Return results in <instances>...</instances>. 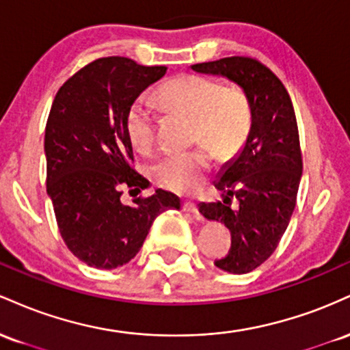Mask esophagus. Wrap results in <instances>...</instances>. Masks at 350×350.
<instances>
[{"instance_id": "obj_1", "label": "esophagus", "mask_w": 350, "mask_h": 350, "mask_svg": "<svg viewBox=\"0 0 350 350\" xmlns=\"http://www.w3.org/2000/svg\"><path fill=\"white\" fill-rule=\"evenodd\" d=\"M184 211L189 212V214H192V215H194L196 219H200V214H199L198 204L191 202V200H186V202H184Z\"/></svg>"}]
</instances>
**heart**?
<instances>
[{
	"label": "heart",
	"instance_id": "heart-1",
	"mask_svg": "<svg viewBox=\"0 0 350 350\" xmlns=\"http://www.w3.org/2000/svg\"><path fill=\"white\" fill-rule=\"evenodd\" d=\"M158 97L171 110L194 116L192 142L202 144L163 156L151 166V176L170 191L191 194L211 171L208 149L220 159L232 158L242 150L252 130L250 102L240 88L224 87L217 80L196 74L167 80L158 90ZM154 124L156 113L151 103L143 97L136 98L124 120L126 136L136 151L151 150Z\"/></svg>",
	"mask_w": 350,
	"mask_h": 350
}]
</instances>
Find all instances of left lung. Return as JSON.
I'll return each instance as SVG.
<instances>
[{
    "mask_svg": "<svg viewBox=\"0 0 350 350\" xmlns=\"http://www.w3.org/2000/svg\"><path fill=\"white\" fill-rule=\"evenodd\" d=\"M191 69L235 82L252 107L250 135L215 180L224 200L199 204L200 214L232 235L230 250L215 267L243 275L270 258L295 211L303 174L295 108L281 80L255 59L235 55ZM230 197L239 200L237 209L230 207Z\"/></svg>",
    "mask_w": 350,
    "mask_h": 350,
    "instance_id": "8db88e82",
    "label": "left lung"
}]
</instances>
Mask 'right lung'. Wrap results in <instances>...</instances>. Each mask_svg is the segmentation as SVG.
Returning a JSON list of instances; mask_svg holds the SVG:
<instances>
[{"instance_id":"right-lung-1","label":"right lung","mask_w":350,"mask_h":350,"mask_svg":"<svg viewBox=\"0 0 350 350\" xmlns=\"http://www.w3.org/2000/svg\"><path fill=\"white\" fill-rule=\"evenodd\" d=\"M128 57L90 62L59 88L46 124L47 196L67 248L100 270L135 258L154 219L180 208L172 192L156 189L133 206L122 187L142 191L150 180L131 167L133 146L124 120L131 103L166 74Z\"/></svg>"}]
</instances>
